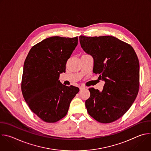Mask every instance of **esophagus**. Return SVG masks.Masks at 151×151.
<instances>
[{
    "label": "esophagus",
    "instance_id": "obj_1",
    "mask_svg": "<svg viewBox=\"0 0 151 151\" xmlns=\"http://www.w3.org/2000/svg\"><path fill=\"white\" fill-rule=\"evenodd\" d=\"M85 88H86V87H83V86H81V87H79L80 90H84V89H85Z\"/></svg>",
    "mask_w": 151,
    "mask_h": 151
}]
</instances>
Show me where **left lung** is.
<instances>
[{
    "label": "left lung",
    "mask_w": 151,
    "mask_h": 151,
    "mask_svg": "<svg viewBox=\"0 0 151 151\" xmlns=\"http://www.w3.org/2000/svg\"><path fill=\"white\" fill-rule=\"evenodd\" d=\"M83 50L94 59L93 72L105 83L102 91L89 88L85 101L88 114L101 123L122 116L134 101L139 88V61L133 47L112 36H79Z\"/></svg>",
    "instance_id": "8db88e82"
}]
</instances>
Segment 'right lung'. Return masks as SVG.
Wrapping results in <instances>:
<instances>
[{"label": "right lung", "mask_w": 151, "mask_h": 151, "mask_svg": "<svg viewBox=\"0 0 151 151\" xmlns=\"http://www.w3.org/2000/svg\"><path fill=\"white\" fill-rule=\"evenodd\" d=\"M78 42L77 36L47 38L34 45L25 60L22 94L30 110L46 122H55L65 116L79 91L58 80Z\"/></svg>", "instance_id": "add662e5"}]
</instances>
